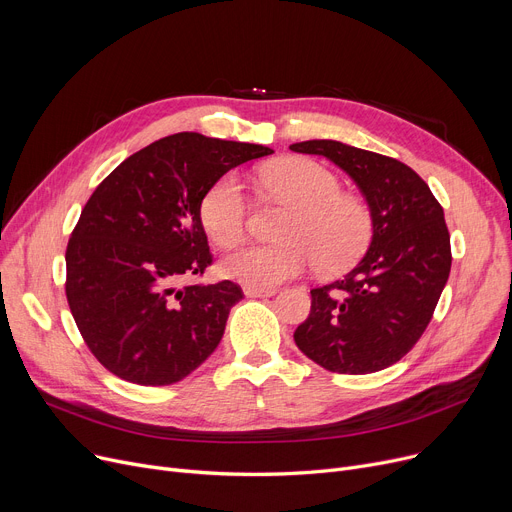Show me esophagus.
Returning a JSON list of instances; mask_svg holds the SVG:
<instances>
[{
    "instance_id": "34e87169",
    "label": "esophagus",
    "mask_w": 512,
    "mask_h": 512,
    "mask_svg": "<svg viewBox=\"0 0 512 512\" xmlns=\"http://www.w3.org/2000/svg\"><path fill=\"white\" fill-rule=\"evenodd\" d=\"M245 294L251 299H259V297H272V294H276L274 288H255V286H247L245 288Z\"/></svg>"
}]
</instances>
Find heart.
<instances>
[{
  "instance_id": "b5f03b06",
  "label": "heart",
  "mask_w": 512,
  "mask_h": 512,
  "mask_svg": "<svg viewBox=\"0 0 512 512\" xmlns=\"http://www.w3.org/2000/svg\"><path fill=\"white\" fill-rule=\"evenodd\" d=\"M274 197L290 203L294 213L282 228V242L251 245L230 253L222 270L228 278L255 288H272L313 265L334 276L353 267L373 238V211L365 199L342 193V180L307 157L276 161L259 174ZM201 224L224 249L245 238L249 197L242 180L228 172L201 199Z\"/></svg>"
}]
</instances>
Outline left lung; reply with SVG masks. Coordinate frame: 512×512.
Instances as JSON below:
<instances>
[{
  "label": "left lung",
  "mask_w": 512,
  "mask_h": 512,
  "mask_svg": "<svg viewBox=\"0 0 512 512\" xmlns=\"http://www.w3.org/2000/svg\"><path fill=\"white\" fill-rule=\"evenodd\" d=\"M290 149L324 155L342 168L361 188L375 224L353 270L311 290V311L294 342L334 373L386 369L417 344L446 286L452 253L444 209L425 180L394 157L338 141Z\"/></svg>",
  "instance_id": "1"
}]
</instances>
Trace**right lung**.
I'll return each mask as SVG.
<instances>
[{
	"mask_svg": "<svg viewBox=\"0 0 512 512\" xmlns=\"http://www.w3.org/2000/svg\"><path fill=\"white\" fill-rule=\"evenodd\" d=\"M270 147L178 132L134 155L87 201L66 249V299L95 359L139 386H168L220 344L240 286L191 284L211 265L201 199Z\"/></svg>",
	"mask_w": 512,
	"mask_h": 512,
	"instance_id": "obj_1",
	"label": "right lung"
}]
</instances>
